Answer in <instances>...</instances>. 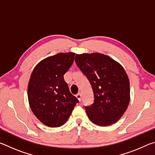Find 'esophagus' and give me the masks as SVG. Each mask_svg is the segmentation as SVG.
I'll return each mask as SVG.
<instances>
[{"label":"esophagus","mask_w":155,"mask_h":155,"mask_svg":"<svg viewBox=\"0 0 155 155\" xmlns=\"http://www.w3.org/2000/svg\"><path fill=\"white\" fill-rule=\"evenodd\" d=\"M76 97H77V98H78V101H81V93L77 94V95H76Z\"/></svg>","instance_id":"esophagus-1"}]
</instances>
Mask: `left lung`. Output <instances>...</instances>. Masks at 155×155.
Masks as SVG:
<instances>
[{
	"label": "left lung",
	"mask_w": 155,
	"mask_h": 155,
	"mask_svg": "<svg viewBox=\"0 0 155 155\" xmlns=\"http://www.w3.org/2000/svg\"><path fill=\"white\" fill-rule=\"evenodd\" d=\"M75 62L94 91L93 104L85 107L89 119L102 127L114 124L130 101L129 79L124 69L111 57L97 52L76 54Z\"/></svg>",
	"instance_id": "left-lung-1"
}]
</instances>
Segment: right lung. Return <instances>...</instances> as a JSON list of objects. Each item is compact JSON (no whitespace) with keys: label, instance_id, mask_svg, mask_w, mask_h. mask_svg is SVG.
Instances as JSON below:
<instances>
[{"label":"right lung","instance_id":"add662e5","mask_svg":"<svg viewBox=\"0 0 155 155\" xmlns=\"http://www.w3.org/2000/svg\"><path fill=\"white\" fill-rule=\"evenodd\" d=\"M74 55L68 52L47 57L36 65L31 75L28 85L30 107L37 118L49 127L65 124L78 103L64 78Z\"/></svg>","mask_w":155,"mask_h":155}]
</instances>
